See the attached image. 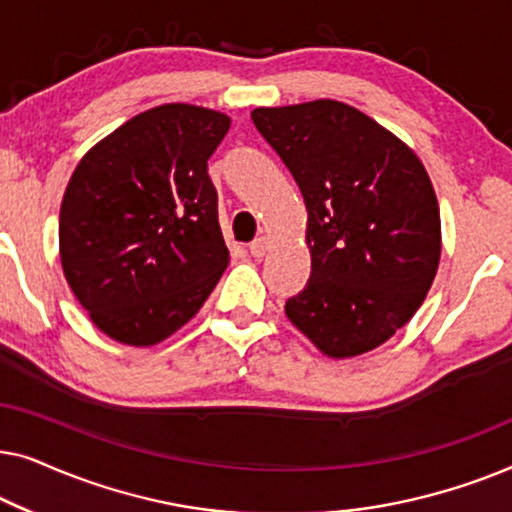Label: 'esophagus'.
I'll use <instances>...</instances> for the list:
<instances>
[{"mask_svg": "<svg viewBox=\"0 0 512 512\" xmlns=\"http://www.w3.org/2000/svg\"><path fill=\"white\" fill-rule=\"evenodd\" d=\"M270 244H272L270 237H265V235L256 237V240L249 244V251H251V256H256V258H263V256L268 254V251H270Z\"/></svg>", "mask_w": 512, "mask_h": 512, "instance_id": "obj_1", "label": "esophagus"}]
</instances>
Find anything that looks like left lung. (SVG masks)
Segmentation results:
<instances>
[{"label": "left lung", "mask_w": 512, "mask_h": 512, "mask_svg": "<svg viewBox=\"0 0 512 512\" xmlns=\"http://www.w3.org/2000/svg\"><path fill=\"white\" fill-rule=\"evenodd\" d=\"M305 198L310 282L286 317L321 354L387 342L424 303L440 263V209L422 160L335 100L251 111Z\"/></svg>", "instance_id": "1"}]
</instances>
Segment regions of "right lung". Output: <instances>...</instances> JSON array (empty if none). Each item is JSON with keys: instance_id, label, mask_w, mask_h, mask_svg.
Instances as JSON below:
<instances>
[{"instance_id": "right-lung-1", "label": "right lung", "mask_w": 512, "mask_h": 512, "mask_svg": "<svg viewBox=\"0 0 512 512\" xmlns=\"http://www.w3.org/2000/svg\"><path fill=\"white\" fill-rule=\"evenodd\" d=\"M228 128L221 111L160 104L76 165L60 207L62 272L111 340L151 347L170 338L228 268L207 174Z\"/></svg>"}]
</instances>
